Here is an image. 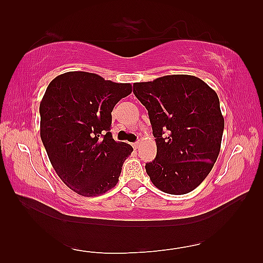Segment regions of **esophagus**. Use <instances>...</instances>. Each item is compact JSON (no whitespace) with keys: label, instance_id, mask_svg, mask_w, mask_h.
Here are the masks:
<instances>
[{"label":"esophagus","instance_id":"obj_1","mask_svg":"<svg viewBox=\"0 0 263 263\" xmlns=\"http://www.w3.org/2000/svg\"><path fill=\"white\" fill-rule=\"evenodd\" d=\"M139 146H140V143H139V142H135V143H132V147H133V149H135V150H137V149L139 148Z\"/></svg>","mask_w":263,"mask_h":263}]
</instances>
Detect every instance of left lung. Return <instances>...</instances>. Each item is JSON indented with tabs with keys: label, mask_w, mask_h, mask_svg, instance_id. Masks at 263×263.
I'll return each instance as SVG.
<instances>
[{
	"label": "left lung",
	"mask_w": 263,
	"mask_h": 263,
	"mask_svg": "<svg viewBox=\"0 0 263 263\" xmlns=\"http://www.w3.org/2000/svg\"><path fill=\"white\" fill-rule=\"evenodd\" d=\"M147 108L157 156L146 164L156 187L185 194L203 182L220 152L224 117L219 98L194 76L173 74L133 83Z\"/></svg>",
	"instance_id": "8db88e82"
}]
</instances>
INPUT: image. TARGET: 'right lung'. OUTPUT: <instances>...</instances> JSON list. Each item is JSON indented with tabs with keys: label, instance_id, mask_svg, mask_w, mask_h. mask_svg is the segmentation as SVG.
Returning a JSON list of instances; mask_svg holds the SVG:
<instances>
[{
	"label": "right lung",
	"instance_id": "1",
	"mask_svg": "<svg viewBox=\"0 0 263 263\" xmlns=\"http://www.w3.org/2000/svg\"><path fill=\"white\" fill-rule=\"evenodd\" d=\"M130 83L72 71L49 83L39 106L41 138L53 168L72 191L97 197L113 189L133 148L110 133L111 111Z\"/></svg>",
	"mask_w": 263,
	"mask_h": 263
}]
</instances>
